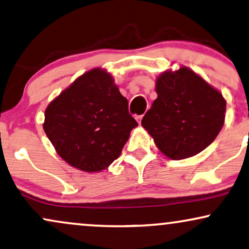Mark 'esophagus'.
<instances>
[{
  "label": "esophagus",
  "instance_id": "esophagus-1",
  "mask_svg": "<svg viewBox=\"0 0 249 249\" xmlns=\"http://www.w3.org/2000/svg\"><path fill=\"white\" fill-rule=\"evenodd\" d=\"M142 117H143V116H142V115H141V116H137L138 123H139V124H141V119H142Z\"/></svg>",
  "mask_w": 249,
  "mask_h": 249
}]
</instances>
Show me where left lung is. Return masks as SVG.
Returning a JSON list of instances; mask_svg holds the SVG:
<instances>
[{
    "mask_svg": "<svg viewBox=\"0 0 249 249\" xmlns=\"http://www.w3.org/2000/svg\"><path fill=\"white\" fill-rule=\"evenodd\" d=\"M157 99L141 125L161 152L184 160L206 149L222 130L226 102L200 75L181 67L157 78Z\"/></svg>",
    "mask_w": 249,
    "mask_h": 249,
    "instance_id": "obj_1",
    "label": "left lung"
}]
</instances>
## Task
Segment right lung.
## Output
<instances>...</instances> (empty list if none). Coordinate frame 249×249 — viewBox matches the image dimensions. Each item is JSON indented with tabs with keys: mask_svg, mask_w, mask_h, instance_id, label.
<instances>
[{
	"mask_svg": "<svg viewBox=\"0 0 249 249\" xmlns=\"http://www.w3.org/2000/svg\"><path fill=\"white\" fill-rule=\"evenodd\" d=\"M135 126L127 100L101 69L86 72L50 102L43 123L58 155L86 172L117 160Z\"/></svg>",
	"mask_w": 249,
	"mask_h": 249,
	"instance_id": "1",
	"label": "right lung"
}]
</instances>
